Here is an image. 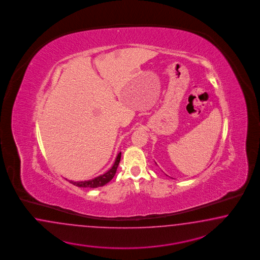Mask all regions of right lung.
<instances>
[{
    "label": "right lung",
    "instance_id": "obj_1",
    "mask_svg": "<svg viewBox=\"0 0 260 260\" xmlns=\"http://www.w3.org/2000/svg\"><path fill=\"white\" fill-rule=\"evenodd\" d=\"M120 159H121V152H119L117 157L115 159V162L113 166L110 168V170L107 173H104L102 175L95 177L94 179L91 180H87V181H70L71 184L80 187V188H97V187H102L104 185H106L114 177L117 168H118L119 163H120Z\"/></svg>",
    "mask_w": 260,
    "mask_h": 260
}]
</instances>
